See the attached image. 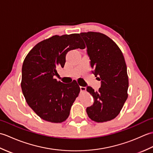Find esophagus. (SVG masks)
I'll return each mask as SVG.
<instances>
[{
    "mask_svg": "<svg viewBox=\"0 0 153 153\" xmlns=\"http://www.w3.org/2000/svg\"><path fill=\"white\" fill-rule=\"evenodd\" d=\"M80 90H81V91H82V92H85L86 91V87L81 86L80 87Z\"/></svg>",
    "mask_w": 153,
    "mask_h": 153,
    "instance_id": "1",
    "label": "esophagus"
}]
</instances>
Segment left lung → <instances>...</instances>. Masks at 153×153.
<instances>
[{"label":"left lung","instance_id":"1","mask_svg":"<svg viewBox=\"0 0 153 153\" xmlns=\"http://www.w3.org/2000/svg\"><path fill=\"white\" fill-rule=\"evenodd\" d=\"M80 35L86 43L93 73L101 81L98 91L87 87L94 103L87 107L86 112L93 121L108 122L119 114L128 97L129 81L124 57L115 42L105 34L89 31Z\"/></svg>","mask_w":153,"mask_h":153}]
</instances>
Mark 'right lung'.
<instances>
[{
	"mask_svg": "<svg viewBox=\"0 0 153 153\" xmlns=\"http://www.w3.org/2000/svg\"><path fill=\"white\" fill-rule=\"evenodd\" d=\"M85 48L79 33L54 35L37 43L25 58L22 69V93L30 108L45 121L64 122L80 92L76 81H57L56 68H63L71 50Z\"/></svg>",
	"mask_w": 153,
	"mask_h": 153,
	"instance_id": "add662e5",
	"label": "right lung"
}]
</instances>
